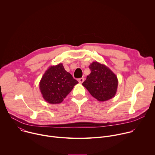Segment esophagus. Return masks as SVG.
<instances>
[{
  "instance_id": "34e87169",
  "label": "esophagus",
  "mask_w": 155,
  "mask_h": 155,
  "mask_svg": "<svg viewBox=\"0 0 155 155\" xmlns=\"http://www.w3.org/2000/svg\"><path fill=\"white\" fill-rule=\"evenodd\" d=\"M84 78H79V79L78 80V81L79 83H80V84H81V83L84 81Z\"/></svg>"
}]
</instances>
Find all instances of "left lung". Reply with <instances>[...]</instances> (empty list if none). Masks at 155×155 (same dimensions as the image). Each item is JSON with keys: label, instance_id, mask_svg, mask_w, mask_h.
<instances>
[{"label": "left lung", "instance_id": "8db88e82", "mask_svg": "<svg viewBox=\"0 0 155 155\" xmlns=\"http://www.w3.org/2000/svg\"><path fill=\"white\" fill-rule=\"evenodd\" d=\"M91 74L82 85L91 95L100 102L113 98L117 93L118 80L116 75L107 66L97 61L89 66Z\"/></svg>", "mask_w": 155, "mask_h": 155}]
</instances>
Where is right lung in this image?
I'll return each mask as SVG.
<instances>
[{
    "mask_svg": "<svg viewBox=\"0 0 155 155\" xmlns=\"http://www.w3.org/2000/svg\"><path fill=\"white\" fill-rule=\"evenodd\" d=\"M78 83L60 63L50 66L44 73L39 88L43 98L47 102L54 104L61 103Z\"/></svg>",
    "mask_w": 155,
    "mask_h": 155,
    "instance_id": "1",
    "label": "right lung"
}]
</instances>
